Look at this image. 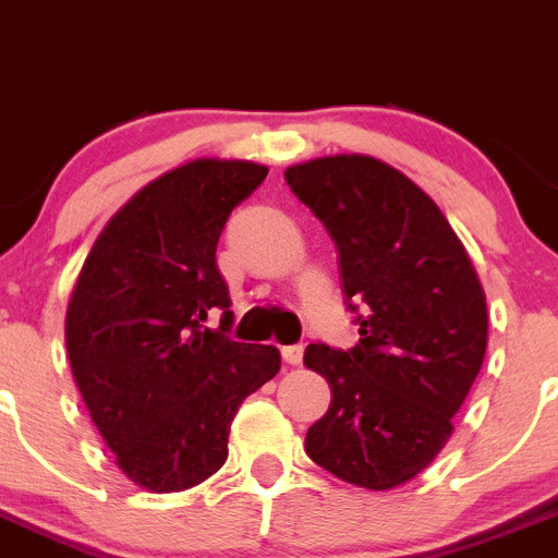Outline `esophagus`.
Segmentation results:
<instances>
[{
  "instance_id": "34e87169",
  "label": "esophagus",
  "mask_w": 558,
  "mask_h": 558,
  "mask_svg": "<svg viewBox=\"0 0 558 558\" xmlns=\"http://www.w3.org/2000/svg\"><path fill=\"white\" fill-rule=\"evenodd\" d=\"M303 343H291V347H283V361L289 366H300L303 363Z\"/></svg>"
}]
</instances>
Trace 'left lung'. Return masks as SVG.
<instances>
[{
  "instance_id": "obj_1",
  "label": "left lung",
  "mask_w": 558,
  "mask_h": 558,
  "mask_svg": "<svg viewBox=\"0 0 558 558\" xmlns=\"http://www.w3.org/2000/svg\"><path fill=\"white\" fill-rule=\"evenodd\" d=\"M286 184L336 242L361 341L308 343L330 410L305 435L316 465L366 490L418 476L454 432L487 350V303L465 244L402 170L336 154L286 170Z\"/></svg>"
}]
</instances>
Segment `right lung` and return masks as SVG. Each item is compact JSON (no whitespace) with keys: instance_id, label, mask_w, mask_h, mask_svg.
I'll return each instance as SVG.
<instances>
[{"instance_id":"right-lung-1","label":"right lung","mask_w":558,"mask_h":558,"mask_svg":"<svg viewBox=\"0 0 558 558\" xmlns=\"http://www.w3.org/2000/svg\"><path fill=\"white\" fill-rule=\"evenodd\" d=\"M247 159H195L145 184L85 258L65 314L76 388L114 462L150 493L190 490L228 460L239 404L280 372V352L228 336L217 242L267 179ZM222 310L217 331L202 325Z\"/></svg>"}]
</instances>
